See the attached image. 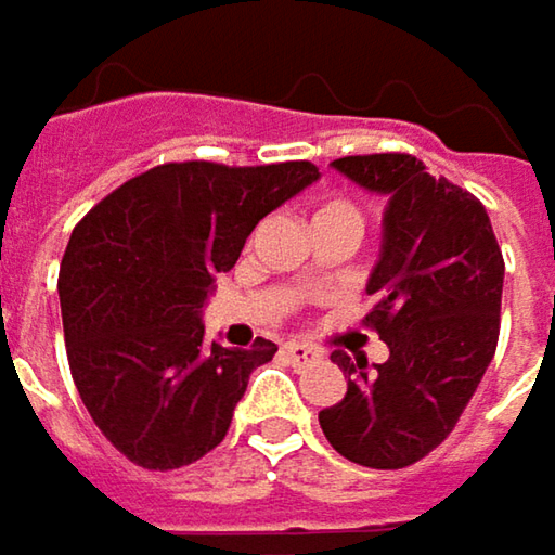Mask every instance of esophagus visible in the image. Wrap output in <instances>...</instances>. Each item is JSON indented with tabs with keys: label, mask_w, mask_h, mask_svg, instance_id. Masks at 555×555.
Instances as JSON below:
<instances>
[{
	"label": "esophagus",
	"mask_w": 555,
	"mask_h": 555,
	"mask_svg": "<svg viewBox=\"0 0 555 555\" xmlns=\"http://www.w3.org/2000/svg\"><path fill=\"white\" fill-rule=\"evenodd\" d=\"M284 353L294 366H306V363H319L322 360V350L312 347V344H302V340H287L284 344Z\"/></svg>",
	"instance_id": "esophagus-1"
}]
</instances>
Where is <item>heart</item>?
I'll return each instance as SVG.
<instances>
[{
  "mask_svg": "<svg viewBox=\"0 0 555 555\" xmlns=\"http://www.w3.org/2000/svg\"><path fill=\"white\" fill-rule=\"evenodd\" d=\"M315 218H347V220H357V223H363L360 211H357L350 202H344V198H332V202H325V205L319 208V215H315Z\"/></svg>",
  "mask_w": 555,
  "mask_h": 555,
  "instance_id": "1",
  "label": "heart"
}]
</instances>
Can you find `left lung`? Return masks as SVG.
<instances>
[{
    "label": "left lung",
    "instance_id": "obj_1",
    "mask_svg": "<svg viewBox=\"0 0 555 555\" xmlns=\"http://www.w3.org/2000/svg\"><path fill=\"white\" fill-rule=\"evenodd\" d=\"M357 185L388 195L382 256L366 294V325L388 360L335 350L347 395L319 414L337 455L398 470L455 429L499 340L505 261L487 208L414 154H357L332 164Z\"/></svg>",
    "mask_w": 555,
    "mask_h": 555
}]
</instances>
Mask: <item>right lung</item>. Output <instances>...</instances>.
Listing matches in <instances>:
<instances>
[{"instance_id": "right-lung-1", "label": "right lung", "mask_w": 555, "mask_h": 555, "mask_svg": "<svg viewBox=\"0 0 555 555\" xmlns=\"http://www.w3.org/2000/svg\"><path fill=\"white\" fill-rule=\"evenodd\" d=\"M315 179L309 160L160 164L72 230L60 268L68 370L132 464L173 470L223 442L253 370L278 347H208L202 309L258 220Z\"/></svg>"}]
</instances>
